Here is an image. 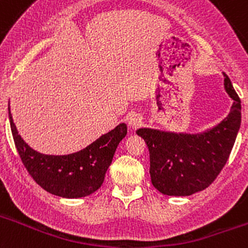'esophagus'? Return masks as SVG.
Returning a JSON list of instances; mask_svg holds the SVG:
<instances>
[{
    "label": "esophagus",
    "mask_w": 248,
    "mask_h": 248,
    "mask_svg": "<svg viewBox=\"0 0 248 248\" xmlns=\"http://www.w3.org/2000/svg\"><path fill=\"white\" fill-rule=\"evenodd\" d=\"M143 124V117L140 115V114L133 113L129 115L128 118V125L130 126L131 129H137L139 128L140 125Z\"/></svg>",
    "instance_id": "obj_1"
}]
</instances>
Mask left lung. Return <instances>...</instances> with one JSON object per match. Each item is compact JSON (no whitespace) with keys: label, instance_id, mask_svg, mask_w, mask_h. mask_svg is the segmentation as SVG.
Instances as JSON below:
<instances>
[{"label":"left lung","instance_id":"obj_1","mask_svg":"<svg viewBox=\"0 0 248 248\" xmlns=\"http://www.w3.org/2000/svg\"><path fill=\"white\" fill-rule=\"evenodd\" d=\"M225 91L233 104L217 125L198 134L140 128L150 154L151 183L161 194L189 196L217 177L229 159L241 125V100L226 74Z\"/></svg>","mask_w":248,"mask_h":248}]
</instances>
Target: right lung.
<instances>
[{
	"mask_svg": "<svg viewBox=\"0 0 248 248\" xmlns=\"http://www.w3.org/2000/svg\"><path fill=\"white\" fill-rule=\"evenodd\" d=\"M8 117L15 145L31 176L46 191L67 199L84 198L99 189L115 150L128 131L126 124L122 123L83 150L68 155H46L22 139L10 107Z\"/></svg>",
	"mask_w": 248,
	"mask_h": 248,
	"instance_id": "add662e5",
	"label": "right lung"
}]
</instances>
